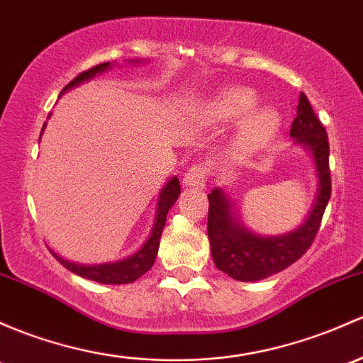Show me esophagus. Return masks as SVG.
Masks as SVG:
<instances>
[{"mask_svg":"<svg viewBox=\"0 0 363 363\" xmlns=\"http://www.w3.org/2000/svg\"><path fill=\"white\" fill-rule=\"evenodd\" d=\"M205 179H207V170L201 163L198 165H193L191 169L184 174V179H182V184L186 188H203Z\"/></svg>","mask_w":363,"mask_h":363,"instance_id":"obj_1","label":"esophagus"}]
</instances>
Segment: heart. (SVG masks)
Returning <instances> with one entry per match:
<instances>
[{"label": "heart", "instance_id": "b5f03b06", "mask_svg": "<svg viewBox=\"0 0 363 363\" xmlns=\"http://www.w3.org/2000/svg\"><path fill=\"white\" fill-rule=\"evenodd\" d=\"M255 104H257V94L247 86L224 89L212 102L213 118L224 123L238 120L243 113L246 114L240 123L235 140V150L238 155H249L268 144L280 127V116L273 108L261 106L252 110Z\"/></svg>", "mask_w": 363, "mask_h": 363}]
</instances>
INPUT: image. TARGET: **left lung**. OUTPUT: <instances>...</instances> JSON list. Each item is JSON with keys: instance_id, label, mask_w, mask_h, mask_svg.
<instances>
[{"instance_id": "1", "label": "left lung", "mask_w": 363, "mask_h": 363, "mask_svg": "<svg viewBox=\"0 0 363 363\" xmlns=\"http://www.w3.org/2000/svg\"><path fill=\"white\" fill-rule=\"evenodd\" d=\"M294 143L308 147L318 177L316 198L304 223L280 236H259L247 230L233 212V203L220 188L208 194V224L213 264L238 281H257L284 272L304 254L315 240L330 200L329 139L310 101L301 91L297 116L291 127Z\"/></svg>"}]
</instances>
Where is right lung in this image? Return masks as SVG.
Returning a JSON list of instances; mask_svg holds the SVG:
<instances>
[{"label":"right lung","instance_id":"add662e5","mask_svg":"<svg viewBox=\"0 0 363 363\" xmlns=\"http://www.w3.org/2000/svg\"><path fill=\"white\" fill-rule=\"evenodd\" d=\"M130 62H133V60H130ZM109 67H111V62H104V64H99V66L95 67H90L89 71L79 72L69 85L64 86L62 91L69 90L72 86H78L79 83L83 82H89V79L94 78L95 74L104 72L106 69H109ZM45 125L43 128H41V133L45 130ZM179 194H181V184H179V179L172 177L170 181L163 186L162 191H160L158 203H156L155 224H152L150 238L144 242V245L140 247L135 254L128 255V257L121 259V261L86 266V264H76V262L66 261V259H62L60 255H57L55 252H52V254L55 255V259L64 266V268H67L72 273L79 274V277L89 278V280L99 281V284H106V285L132 284V281H135L137 278L143 277L144 273L150 272L152 264H155V259H156V254H158V247H160V238H162V231L167 223V213H169L172 205L177 201Z\"/></svg>","mask_w":363,"mask_h":363}]
</instances>
